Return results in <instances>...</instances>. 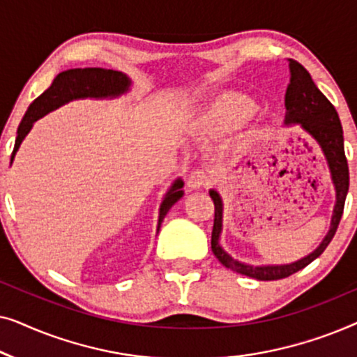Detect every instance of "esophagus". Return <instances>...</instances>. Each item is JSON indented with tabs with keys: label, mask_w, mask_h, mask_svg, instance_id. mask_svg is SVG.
Segmentation results:
<instances>
[{
	"label": "esophagus",
	"mask_w": 357,
	"mask_h": 357,
	"mask_svg": "<svg viewBox=\"0 0 357 357\" xmlns=\"http://www.w3.org/2000/svg\"><path fill=\"white\" fill-rule=\"evenodd\" d=\"M187 185L192 190L208 187V185H209V174L206 172V170H203V169H195L188 175Z\"/></svg>",
	"instance_id": "esophagus-1"
}]
</instances>
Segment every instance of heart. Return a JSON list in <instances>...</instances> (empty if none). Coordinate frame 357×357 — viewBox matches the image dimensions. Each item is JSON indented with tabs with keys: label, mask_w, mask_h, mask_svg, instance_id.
Instances as JSON below:
<instances>
[{
	"label": "heart",
	"mask_w": 357,
	"mask_h": 357,
	"mask_svg": "<svg viewBox=\"0 0 357 357\" xmlns=\"http://www.w3.org/2000/svg\"><path fill=\"white\" fill-rule=\"evenodd\" d=\"M260 112L258 100L247 94L227 92L219 96L203 115V126L214 135H227L241 130Z\"/></svg>",
	"instance_id": "b5f03b06"
}]
</instances>
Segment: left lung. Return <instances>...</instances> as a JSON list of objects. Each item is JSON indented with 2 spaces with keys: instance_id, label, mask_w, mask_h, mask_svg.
<instances>
[{
  "instance_id": "8db88e82",
  "label": "left lung",
  "mask_w": 357,
  "mask_h": 357,
  "mask_svg": "<svg viewBox=\"0 0 357 357\" xmlns=\"http://www.w3.org/2000/svg\"><path fill=\"white\" fill-rule=\"evenodd\" d=\"M286 105V125H301V128L307 131L314 138L324 151L326 164H328L331 180H333L336 203L331 216V226L324 241L314 252L301 258L289 265H265L253 266L245 263L234 260L229 253L224 250L219 243V236L222 231V199L216 190H209V197L214 202V226L211 234V248L214 257L222 263L229 270L245 275L248 278H255L260 281H276L294 275L302 268H305L315 258H319L328 243L333 238L338 224L343 216L346 195L349 188V169L348 160L344 155V141L343 128L338 112L321 91L312 81V76L299 61L289 60V84L286 89L284 97Z\"/></svg>"
}]
</instances>
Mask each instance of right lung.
<instances>
[{
	"mask_svg": "<svg viewBox=\"0 0 357 357\" xmlns=\"http://www.w3.org/2000/svg\"><path fill=\"white\" fill-rule=\"evenodd\" d=\"M130 77L121 71L105 70V68H75V70L63 71L53 79L52 86L37 97L36 100L29 105L17 128V138L14 144V151L11 154V162L16 155L22 139L26 138L31 131L33 121L42 119L48 112L58 109L66 102L75 99H86V97H94V99H105V97H119L130 89ZM183 182L180 178L175 180L159 209V224L158 231L162 224L165 214L169 209L183 197Z\"/></svg>",
	"mask_w": 357,
	"mask_h": 357,
	"instance_id": "add662e5",
	"label": "right lung"
}]
</instances>
